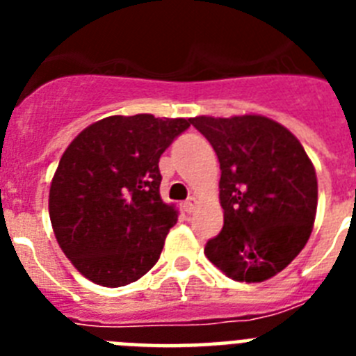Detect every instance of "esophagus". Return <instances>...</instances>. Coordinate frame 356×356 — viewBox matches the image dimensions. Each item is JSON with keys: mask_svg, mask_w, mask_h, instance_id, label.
I'll return each mask as SVG.
<instances>
[{"mask_svg": "<svg viewBox=\"0 0 356 356\" xmlns=\"http://www.w3.org/2000/svg\"><path fill=\"white\" fill-rule=\"evenodd\" d=\"M197 205H200V201H197L196 197H188V200L184 203V209L187 213H193V212H196Z\"/></svg>", "mask_w": 356, "mask_h": 356, "instance_id": "esophagus-1", "label": "esophagus"}]
</instances>
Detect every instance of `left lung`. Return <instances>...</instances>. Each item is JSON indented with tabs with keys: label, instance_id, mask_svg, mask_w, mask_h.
Returning a JSON list of instances; mask_svg holds the SVG:
<instances>
[{
	"label": "left lung",
	"instance_id": "obj_1",
	"mask_svg": "<svg viewBox=\"0 0 356 356\" xmlns=\"http://www.w3.org/2000/svg\"><path fill=\"white\" fill-rule=\"evenodd\" d=\"M221 165V234L205 254L228 278L259 284L300 254L317 212V176L292 131L259 114L197 115Z\"/></svg>",
	"mask_w": 356,
	"mask_h": 356
}]
</instances>
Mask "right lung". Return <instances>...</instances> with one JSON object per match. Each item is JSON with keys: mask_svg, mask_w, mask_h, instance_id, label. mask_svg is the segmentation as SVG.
Returning <instances> with one entry per match:
<instances>
[{"mask_svg": "<svg viewBox=\"0 0 356 356\" xmlns=\"http://www.w3.org/2000/svg\"><path fill=\"white\" fill-rule=\"evenodd\" d=\"M191 119L110 115L81 130L49 185L56 242L80 275L122 287L162 253L178 209L160 197L159 160Z\"/></svg>", "mask_w": 356, "mask_h": 356, "instance_id": "1", "label": "right lung"}]
</instances>
